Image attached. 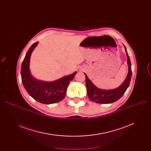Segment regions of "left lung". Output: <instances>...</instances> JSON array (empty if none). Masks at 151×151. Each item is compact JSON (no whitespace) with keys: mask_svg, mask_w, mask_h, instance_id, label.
Instances as JSON below:
<instances>
[{"mask_svg":"<svg viewBox=\"0 0 151 151\" xmlns=\"http://www.w3.org/2000/svg\"><path fill=\"white\" fill-rule=\"evenodd\" d=\"M125 50L127 56L129 72L127 76L125 78L124 83L117 88L111 90H104L99 89L92 83L86 74L84 73L86 76V86L87 92H88L89 99L92 101L101 104H111V103L115 102L121 98L127 89L132 78V68L130 58L125 47Z\"/></svg>","mask_w":151,"mask_h":151,"instance_id":"8db88e82","label":"left lung"}]
</instances>
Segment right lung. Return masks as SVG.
<instances>
[{
	"instance_id": "right-lung-1",
	"label": "right lung",
	"mask_w": 151,
	"mask_h": 151,
	"mask_svg": "<svg viewBox=\"0 0 151 151\" xmlns=\"http://www.w3.org/2000/svg\"><path fill=\"white\" fill-rule=\"evenodd\" d=\"M38 43L36 42L31 46L22 62L21 80L25 89L34 99L43 104H55L64 99L68 84L77 72L52 82L36 80L30 72L29 61L31 54Z\"/></svg>"
}]
</instances>
